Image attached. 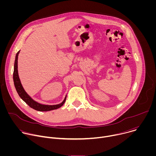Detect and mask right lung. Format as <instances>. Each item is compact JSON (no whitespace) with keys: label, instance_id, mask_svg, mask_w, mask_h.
Wrapping results in <instances>:
<instances>
[{"label":"right lung","instance_id":"obj_1","mask_svg":"<svg viewBox=\"0 0 156 156\" xmlns=\"http://www.w3.org/2000/svg\"><path fill=\"white\" fill-rule=\"evenodd\" d=\"M20 51L16 53V57H15V64H14V71H13V81H14V85L15 87L16 90L19 95V96L23 99L30 107L33 108V109L37 110V111H49V110H55L57 108H58L61 106L63 105L66 101V98L64 99L63 101L57 105H43L41 104L36 101H34L33 99H32L30 96L25 92L24 90V89L21 85V83L20 82L19 76H18V56L19 54Z\"/></svg>","mask_w":156,"mask_h":156}]
</instances>
